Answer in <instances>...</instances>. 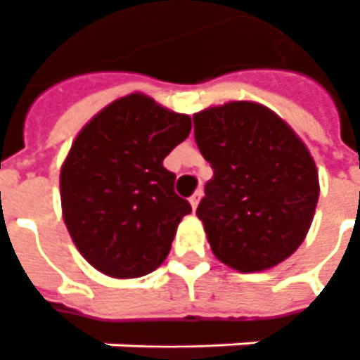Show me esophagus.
I'll return each mask as SVG.
<instances>
[{"instance_id":"obj_1","label":"esophagus","mask_w":360,"mask_h":360,"mask_svg":"<svg viewBox=\"0 0 360 360\" xmlns=\"http://www.w3.org/2000/svg\"><path fill=\"white\" fill-rule=\"evenodd\" d=\"M200 200H201V192H195L192 198H190V205H192L193 211L198 209V203H200Z\"/></svg>"}]
</instances>
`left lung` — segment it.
Returning <instances> with one entry per match:
<instances>
[{
    "instance_id": "obj_1",
    "label": "left lung",
    "mask_w": 360,
    "mask_h": 360,
    "mask_svg": "<svg viewBox=\"0 0 360 360\" xmlns=\"http://www.w3.org/2000/svg\"><path fill=\"white\" fill-rule=\"evenodd\" d=\"M193 134L213 168L195 215L217 259L240 274L285 262L307 238L320 195L304 141L252 101L195 112Z\"/></svg>"
}]
</instances>
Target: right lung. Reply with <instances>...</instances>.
Listing matches in <instances>:
<instances>
[{
	"label": "right lung",
	"mask_w": 360,
	"mask_h": 360,
	"mask_svg": "<svg viewBox=\"0 0 360 360\" xmlns=\"http://www.w3.org/2000/svg\"><path fill=\"white\" fill-rule=\"evenodd\" d=\"M190 129L188 114L131 93L94 114L73 139L60 170L63 223L101 274L135 279L167 259L192 207L174 193L176 176L162 160Z\"/></svg>",
	"instance_id": "add662e5"
}]
</instances>
